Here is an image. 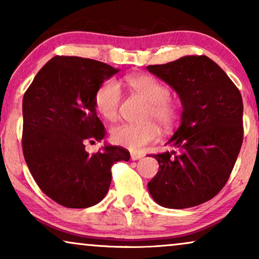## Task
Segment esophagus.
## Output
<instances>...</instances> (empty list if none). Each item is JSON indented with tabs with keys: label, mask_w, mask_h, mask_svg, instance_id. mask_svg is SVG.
<instances>
[{
	"label": "esophagus",
	"mask_w": 259,
	"mask_h": 259,
	"mask_svg": "<svg viewBox=\"0 0 259 259\" xmlns=\"http://www.w3.org/2000/svg\"><path fill=\"white\" fill-rule=\"evenodd\" d=\"M143 157L144 155L140 153H131V159H132V160H139V159H141Z\"/></svg>",
	"instance_id": "obj_1"
}]
</instances>
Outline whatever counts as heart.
I'll list each match as a JSON object with an SVG mask.
<instances>
[{
  "instance_id": "heart-1",
  "label": "heart",
  "mask_w": 259,
  "mask_h": 259,
  "mask_svg": "<svg viewBox=\"0 0 259 259\" xmlns=\"http://www.w3.org/2000/svg\"><path fill=\"white\" fill-rule=\"evenodd\" d=\"M131 88L150 102L146 119H154L161 126H171L177 118V108L169 99L168 88L150 75H133L127 77ZM121 88L118 81L107 80L98 88L94 97L95 108L102 118L115 121L121 104ZM112 140L131 151H140L159 138L157 123H122L111 131Z\"/></svg>"
}]
</instances>
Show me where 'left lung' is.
I'll use <instances>...</instances> for the list:
<instances>
[{
    "mask_svg": "<svg viewBox=\"0 0 259 259\" xmlns=\"http://www.w3.org/2000/svg\"><path fill=\"white\" fill-rule=\"evenodd\" d=\"M147 70L178 94L180 126L168 144L177 151L152 155L159 171L147 184L155 203L187 208L210 200L228 182L243 143V100L226 73L207 56H184Z\"/></svg>",
    "mask_w": 259,
    "mask_h": 259,
    "instance_id": "8db88e82",
    "label": "left lung"
}]
</instances>
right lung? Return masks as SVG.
<instances>
[{"instance_id":"add662e5","label":"right lung","mask_w":259,"mask_h":259,"mask_svg":"<svg viewBox=\"0 0 259 259\" xmlns=\"http://www.w3.org/2000/svg\"><path fill=\"white\" fill-rule=\"evenodd\" d=\"M119 70L91 59L54 56L24 93V160L38 187L62 206L98 204L108 192L112 165L130 160V152L112 145L94 154L84 150L88 141L104 139L94 97Z\"/></svg>"}]
</instances>
